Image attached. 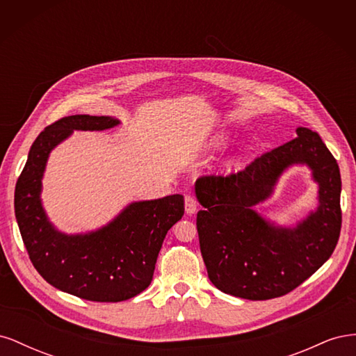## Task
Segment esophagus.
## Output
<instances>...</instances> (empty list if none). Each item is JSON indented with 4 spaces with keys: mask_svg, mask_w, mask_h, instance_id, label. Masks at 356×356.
<instances>
[{
    "mask_svg": "<svg viewBox=\"0 0 356 356\" xmlns=\"http://www.w3.org/2000/svg\"><path fill=\"white\" fill-rule=\"evenodd\" d=\"M184 202H186V213H188V215L195 213L196 209H197V200L193 197L191 195H187Z\"/></svg>",
    "mask_w": 356,
    "mask_h": 356,
    "instance_id": "obj_1",
    "label": "esophagus"
}]
</instances>
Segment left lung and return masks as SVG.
<instances>
[{"mask_svg": "<svg viewBox=\"0 0 356 356\" xmlns=\"http://www.w3.org/2000/svg\"><path fill=\"white\" fill-rule=\"evenodd\" d=\"M297 138L257 157L238 174L196 181L200 252L211 282L246 300L285 296L331 257L341 229V178L321 136L297 127ZM307 164L318 182L320 204L296 228H279L253 211L270 197L278 177Z\"/></svg>", "mask_w": 356, "mask_h": 356, "instance_id": "obj_1", "label": "left lung"}]
</instances>
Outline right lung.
<instances>
[{
  "label": "right lung",
  "instance_id": "1",
  "mask_svg": "<svg viewBox=\"0 0 356 356\" xmlns=\"http://www.w3.org/2000/svg\"><path fill=\"white\" fill-rule=\"evenodd\" d=\"M117 118L63 117L32 144L15 190V213L31 263L55 288L89 301L129 300L152 284L168 230L184 215V197L172 195L134 202L102 229L65 234L55 229L41 204V179L49 154L74 131H105Z\"/></svg>",
  "mask_w": 356,
  "mask_h": 356
}]
</instances>
